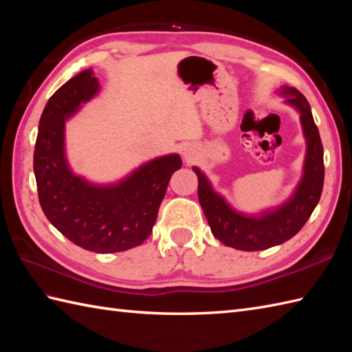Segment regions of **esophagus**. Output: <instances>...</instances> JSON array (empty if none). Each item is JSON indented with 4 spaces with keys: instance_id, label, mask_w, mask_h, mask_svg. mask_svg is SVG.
<instances>
[{
    "instance_id": "34e87169",
    "label": "esophagus",
    "mask_w": 352,
    "mask_h": 352,
    "mask_svg": "<svg viewBox=\"0 0 352 352\" xmlns=\"http://www.w3.org/2000/svg\"><path fill=\"white\" fill-rule=\"evenodd\" d=\"M184 155H186V159H190V157H192V153H190V151H186V153H184Z\"/></svg>"
}]
</instances>
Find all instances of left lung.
Listing matches in <instances>:
<instances>
[{
	"label": "left lung",
	"mask_w": 352,
	"mask_h": 352,
	"mask_svg": "<svg viewBox=\"0 0 352 352\" xmlns=\"http://www.w3.org/2000/svg\"><path fill=\"white\" fill-rule=\"evenodd\" d=\"M283 92L287 96L286 101L300 110L301 124L307 139L304 177L289 203L260 218H246L231 210L222 197L212 190L203 172L193 168L198 175L199 204L213 236L234 250L260 251L289 241L309 221L322 193L325 174L324 148L318 126L313 121L310 104L295 87H284Z\"/></svg>",
	"instance_id": "obj_1"
}]
</instances>
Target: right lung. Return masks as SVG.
Wrapping results in <instances>:
<instances>
[{
    "label": "right lung",
    "instance_id": "obj_1",
    "mask_svg": "<svg viewBox=\"0 0 352 352\" xmlns=\"http://www.w3.org/2000/svg\"><path fill=\"white\" fill-rule=\"evenodd\" d=\"M98 92L91 69L57 89L39 121L33 168L47 219L71 242L92 252H121L149 237L180 155L160 157L109 188L86 183L69 170L63 153L65 121Z\"/></svg>",
    "mask_w": 352,
    "mask_h": 352
}]
</instances>
